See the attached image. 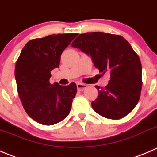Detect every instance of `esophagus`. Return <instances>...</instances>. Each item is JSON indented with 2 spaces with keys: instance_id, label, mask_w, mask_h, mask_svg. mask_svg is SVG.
<instances>
[{
  "instance_id": "obj_1",
  "label": "esophagus",
  "mask_w": 157,
  "mask_h": 157,
  "mask_svg": "<svg viewBox=\"0 0 157 157\" xmlns=\"http://www.w3.org/2000/svg\"><path fill=\"white\" fill-rule=\"evenodd\" d=\"M77 85V88H78V90L79 91H84V90L85 89V88H87V85H85V84H82V83H77L76 84Z\"/></svg>"
}]
</instances>
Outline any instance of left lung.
Returning a JSON list of instances; mask_svg holds the SVG:
<instances>
[{
	"label": "left lung",
	"instance_id": "1",
	"mask_svg": "<svg viewBox=\"0 0 157 157\" xmlns=\"http://www.w3.org/2000/svg\"><path fill=\"white\" fill-rule=\"evenodd\" d=\"M72 47L91 57L99 72L111 78L105 88L95 86L98 96L91 106L97 114L117 120L135 108L142 88V66L137 54L124 37L103 32L80 34Z\"/></svg>",
	"mask_w": 157,
	"mask_h": 157
}]
</instances>
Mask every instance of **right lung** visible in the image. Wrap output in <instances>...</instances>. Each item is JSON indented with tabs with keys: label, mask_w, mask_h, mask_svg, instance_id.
<instances>
[{
	"label": "right lung",
	"mask_w": 157,
	"mask_h": 157,
	"mask_svg": "<svg viewBox=\"0 0 157 157\" xmlns=\"http://www.w3.org/2000/svg\"><path fill=\"white\" fill-rule=\"evenodd\" d=\"M77 33L53 34L28 42L15 66V78L23 107L28 115L43 125L64 120L70 112L77 86L49 82L51 71L59 67L64 49Z\"/></svg>",
	"instance_id": "1"
}]
</instances>
